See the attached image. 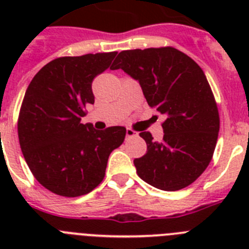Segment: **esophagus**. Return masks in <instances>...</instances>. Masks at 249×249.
Listing matches in <instances>:
<instances>
[{
	"mask_svg": "<svg viewBox=\"0 0 249 249\" xmlns=\"http://www.w3.org/2000/svg\"><path fill=\"white\" fill-rule=\"evenodd\" d=\"M137 136V132H135L133 129L131 128H127L126 129V137L127 138H132V137H136Z\"/></svg>",
	"mask_w": 249,
	"mask_h": 249,
	"instance_id": "34e87169",
	"label": "esophagus"
}]
</instances>
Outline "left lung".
I'll list each match as a JSON object with an SVG mask.
<instances>
[{
  "mask_svg": "<svg viewBox=\"0 0 249 249\" xmlns=\"http://www.w3.org/2000/svg\"><path fill=\"white\" fill-rule=\"evenodd\" d=\"M112 70L138 81L149 107L164 114L163 140L141 132L147 153L133 160L137 175L162 191L190 186L210 164L219 132V114L206 74L173 47L122 51Z\"/></svg>",
  "mask_w": 249,
  "mask_h": 249,
  "instance_id": "1",
  "label": "left lung"
}]
</instances>
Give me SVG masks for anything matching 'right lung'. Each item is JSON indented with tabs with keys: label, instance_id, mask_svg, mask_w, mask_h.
I'll return each mask as SVG.
<instances>
[{
	"label": "right lung",
	"instance_id": "obj_1",
	"mask_svg": "<svg viewBox=\"0 0 249 249\" xmlns=\"http://www.w3.org/2000/svg\"><path fill=\"white\" fill-rule=\"evenodd\" d=\"M117 52L59 57L42 67L26 89L18 116V140L37 181L63 197L87 195L102 182L109 155L126 128L105 131L81 123L93 105L92 81Z\"/></svg>",
	"mask_w": 249,
	"mask_h": 249
}]
</instances>
